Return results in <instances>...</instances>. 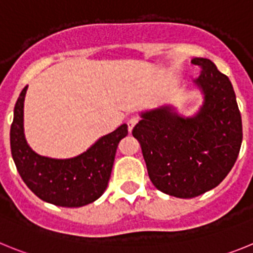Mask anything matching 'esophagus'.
Returning <instances> with one entry per match:
<instances>
[{
    "instance_id": "34e87169",
    "label": "esophagus",
    "mask_w": 253,
    "mask_h": 253,
    "mask_svg": "<svg viewBox=\"0 0 253 253\" xmlns=\"http://www.w3.org/2000/svg\"><path fill=\"white\" fill-rule=\"evenodd\" d=\"M138 122H139V119H138V118H135V116L130 118V119L128 120V130L129 131L133 130V128L138 124Z\"/></svg>"
}]
</instances>
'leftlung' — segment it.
Returning a JSON list of instances; mask_svg holds the SVG:
<instances>
[{
    "label": "left lung",
    "instance_id": "1",
    "mask_svg": "<svg viewBox=\"0 0 253 253\" xmlns=\"http://www.w3.org/2000/svg\"><path fill=\"white\" fill-rule=\"evenodd\" d=\"M195 84L204 101L194 116L172 106L140 114L134 126L152 184L167 195L190 199L218 186L236 163L242 144V119L229 78L207 58Z\"/></svg>",
    "mask_w": 253,
    "mask_h": 253
}]
</instances>
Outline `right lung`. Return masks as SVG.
Segmentation results:
<instances>
[{
	"instance_id": "1",
	"label": "right lung",
	"mask_w": 253,
	"mask_h": 253,
	"mask_svg": "<svg viewBox=\"0 0 253 253\" xmlns=\"http://www.w3.org/2000/svg\"><path fill=\"white\" fill-rule=\"evenodd\" d=\"M26 90L28 86L15 105L10 130L11 154L20 176L38 198L50 204L78 208L93 203L106 190L118 144L128 135V125H120L77 157H44L29 147L24 134Z\"/></svg>"
}]
</instances>
